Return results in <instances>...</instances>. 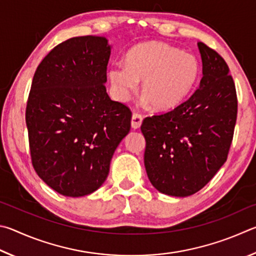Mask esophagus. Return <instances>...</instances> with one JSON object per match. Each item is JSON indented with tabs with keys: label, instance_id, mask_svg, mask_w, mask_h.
Returning a JSON list of instances; mask_svg holds the SVG:
<instances>
[{
	"label": "esophagus",
	"instance_id": "34e87169",
	"mask_svg": "<svg viewBox=\"0 0 256 256\" xmlns=\"http://www.w3.org/2000/svg\"><path fill=\"white\" fill-rule=\"evenodd\" d=\"M142 116L140 114H134L132 118V127L134 129H138L142 126Z\"/></svg>",
	"mask_w": 256,
	"mask_h": 256
}]
</instances>
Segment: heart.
Returning a JSON list of instances; mask_svg holds the SVG:
<instances>
[{"label": "heart", "instance_id": "heart-1", "mask_svg": "<svg viewBox=\"0 0 256 256\" xmlns=\"http://www.w3.org/2000/svg\"><path fill=\"white\" fill-rule=\"evenodd\" d=\"M199 74L200 64L194 55L160 42L132 47L124 64H114L108 73L118 100L127 101L142 80V102L160 111L180 106L194 88Z\"/></svg>", "mask_w": 256, "mask_h": 256}]
</instances>
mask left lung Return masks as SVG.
Returning a JSON list of instances; mask_svg holds the SVG:
<instances>
[{
    "mask_svg": "<svg viewBox=\"0 0 256 256\" xmlns=\"http://www.w3.org/2000/svg\"><path fill=\"white\" fill-rule=\"evenodd\" d=\"M198 48L199 88L174 110L147 116L140 127L150 183L180 198L202 189L226 162L237 116L235 84L226 62L202 42Z\"/></svg>",
    "mask_w": 256,
    "mask_h": 256,
    "instance_id": "8db88e82",
    "label": "left lung"
}]
</instances>
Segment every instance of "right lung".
Listing matches in <instances>:
<instances>
[{
    "label": "right lung",
    "mask_w": 256,
    "mask_h": 256,
    "mask_svg": "<svg viewBox=\"0 0 256 256\" xmlns=\"http://www.w3.org/2000/svg\"><path fill=\"white\" fill-rule=\"evenodd\" d=\"M111 49L106 37L70 38L34 75L26 111L31 160L39 178L62 196L96 191L130 130V110L104 86Z\"/></svg>",
    "instance_id": "1"
}]
</instances>
